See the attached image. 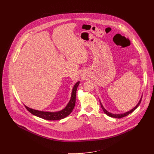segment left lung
Returning a JSON list of instances; mask_svg holds the SVG:
<instances>
[{"mask_svg":"<svg viewBox=\"0 0 154 154\" xmlns=\"http://www.w3.org/2000/svg\"><path fill=\"white\" fill-rule=\"evenodd\" d=\"M142 95L141 96V98H140V100L139 101V102H138V103H137L136 106H135V107H134L132 109H131V110H129V111H128V112H125V113H123V114H112V113H111V112H109V111H107L106 109L104 108V107L103 106V105L102 104V103H101V102H100V106H101V107H102V110H103V112L105 113V114H107L108 116H109V117H114V118H117V119H120V118H122V117H125V116H128V114H131L132 112H133L137 107H139V106L140 105V102H141V100H142Z\"/></svg>","mask_w":154,"mask_h":154,"instance_id":"1","label":"left lung"}]
</instances>
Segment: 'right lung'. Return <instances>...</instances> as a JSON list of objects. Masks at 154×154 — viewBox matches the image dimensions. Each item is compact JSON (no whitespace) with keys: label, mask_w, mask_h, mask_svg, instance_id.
<instances>
[{"label":"right lung","mask_w":154,"mask_h":154,"mask_svg":"<svg viewBox=\"0 0 154 154\" xmlns=\"http://www.w3.org/2000/svg\"><path fill=\"white\" fill-rule=\"evenodd\" d=\"M80 84V81H78L75 83V84L73 87L71 97L69 102L67 104V106L65 107L62 110L57 112H46V111H40L38 110H35L28 107L25 106L26 108L33 115L48 120H61L65 117H67L72 111L74 109L75 105V99H76V92L77 87Z\"/></svg>","instance_id":"obj_1"}]
</instances>
